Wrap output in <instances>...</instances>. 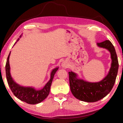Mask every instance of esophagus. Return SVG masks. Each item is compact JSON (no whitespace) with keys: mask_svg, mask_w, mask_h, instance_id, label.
I'll return each mask as SVG.
<instances>
[{"mask_svg":"<svg viewBox=\"0 0 123 123\" xmlns=\"http://www.w3.org/2000/svg\"><path fill=\"white\" fill-rule=\"evenodd\" d=\"M61 65H62V67H63V68H67V65L66 63H62Z\"/></svg>","mask_w":123,"mask_h":123,"instance_id":"esophagus-1","label":"esophagus"}]
</instances>
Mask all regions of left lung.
<instances>
[{"mask_svg":"<svg viewBox=\"0 0 123 123\" xmlns=\"http://www.w3.org/2000/svg\"><path fill=\"white\" fill-rule=\"evenodd\" d=\"M97 45L107 50L111 54V67L105 78L98 82H90L78 78L74 72L68 73L70 91L75 98L82 101L96 102L105 97L111 91L117 74L119 63L113 45L109 40H105Z\"/></svg>","mask_w":123,"mask_h":123,"instance_id":"obj_1","label":"left lung"}]
</instances>
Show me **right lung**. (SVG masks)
Returning a JSON list of instances; mask_svg holds the SVG:
<instances>
[{
  "label": "right lung",
  "instance_id": "add662e5",
  "mask_svg": "<svg viewBox=\"0 0 123 123\" xmlns=\"http://www.w3.org/2000/svg\"><path fill=\"white\" fill-rule=\"evenodd\" d=\"M22 36L21 35L19 38L17 40L14 45L17 43V42L19 41V38ZM11 54V52L8 55L6 63V77L7 80L8 85L11 88V90L17 98L19 99L20 100L24 101L26 103L35 105L40 103L45 100L48 97L50 92V87H51V83L53 82V80L54 77V75L57 70H58L59 67H56L53 69L50 74V79L49 80L43 88L41 90H37L34 87H25L22 86L19 84L17 83L13 80L11 75L10 72V65H9V56Z\"/></svg>",
  "mask_w": 123,
  "mask_h": 123
}]
</instances>
